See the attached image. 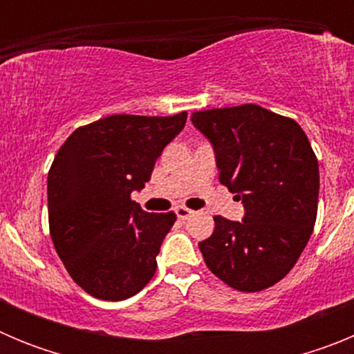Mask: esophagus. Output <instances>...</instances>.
<instances>
[{
    "label": "esophagus",
    "mask_w": 354,
    "mask_h": 354,
    "mask_svg": "<svg viewBox=\"0 0 354 354\" xmlns=\"http://www.w3.org/2000/svg\"><path fill=\"white\" fill-rule=\"evenodd\" d=\"M175 214H177L179 220H187V218H192L193 216V211L192 209L184 207V205H179V207H175Z\"/></svg>",
    "instance_id": "34e87169"
}]
</instances>
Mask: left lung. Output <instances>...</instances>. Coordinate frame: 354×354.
<instances>
[{"label": "left lung", "mask_w": 354, "mask_h": 354, "mask_svg": "<svg viewBox=\"0 0 354 354\" xmlns=\"http://www.w3.org/2000/svg\"><path fill=\"white\" fill-rule=\"evenodd\" d=\"M193 126L214 149L220 183L243 200V221L214 216L198 243L209 270L227 286L257 292L280 282L314 230L319 165L292 118L257 104L195 111Z\"/></svg>", "instance_id": "obj_1"}]
</instances>
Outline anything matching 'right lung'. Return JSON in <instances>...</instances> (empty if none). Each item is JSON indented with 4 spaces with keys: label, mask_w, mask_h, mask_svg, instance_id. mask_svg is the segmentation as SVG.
Here are the masks:
<instances>
[{
    "label": "right lung",
    "mask_w": 354,
    "mask_h": 354,
    "mask_svg": "<svg viewBox=\"0 0 354 354\" xmlns=\"http://www.w3.org/2000/svg\"><path fill=\"white\" fill-rule=\"evenodd\" d=\"M174 117L111 115L77 127L48 175L49 230L72 280L93 298L122 301L154 277L161 243L177 216L131 200L156 159L184 129Z\"/></svg>",
    "instance_id": "1"
}]
</instances>
